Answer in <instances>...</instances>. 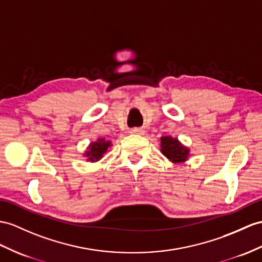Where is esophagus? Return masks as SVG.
<instances>
[{
  "mask_svg": "<svg viewBox=\"0 0 262 262\" xmlns=\"http://www.w3.org/2000/svg\"><path fill=\"white\" fill-rule=\"evenodd\" d=\"M130 132L135 133V135H140V136L144 135V130L141 129V127H133V129L130 130Z\"/></svg>",
  "mask_w": 262,
  "mask_h": 262,
  "instance_id": "obj_1",
  "label": "esophagus"
}]
</instances>
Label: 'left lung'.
I'll use <instances>...</instances> for the list:
<instances>
[{
  "label": "left lung",
  "mask_w": 262,
  "mask_h": 262,
  "mask_svg": "<svg viewBox=\"0 0 262 262\" xmlns=\"http://www.w3.org/2000/svg\"><path fill=\"white\" fill-rule=\"evenodd\" d=\"M160 140L161 153L169 161L173 163H183L188 160L190 157V149L183 145L177 138L164 136L161 137Z\"/></svg>",
  "instance_id": "left-lung-1"
}]
</instances>
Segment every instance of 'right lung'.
<instances>
[{
    "label": "right lung",
    "instance_id": "right-lung-1",
    "mask_svg": "<svg viewBox=\"0 0 262 262\" xmlns=\"http://www.w3.org/2000/svg\"><path fill=\"white\" fill-rule=\"evenodd\" d=\"M110 146H112L111 141L105 140L104 138H99L97 141L91 142L88 146V150L84 152V157H86V161L89 162H97L100 161L103 156L109 150Z\"/></svg>",
    "mask_w": 262,
    "mask_h": 262
}]
</instances>
